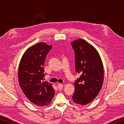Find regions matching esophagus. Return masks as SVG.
Listing matches in <instances>:
<instances>
[{"instance_id": "obj_1", "label": "esophagus", "mask_w": 124, "mask_h": 124, "mask_svg": "<svg viewBox=\"0 0 124 124\" xmlns=\"http://www.w3.org/2000/svg\"><path fill=\"white\" fill-rule=\"evenodd\" d=\"M57 87L59 90H61V89H62V88H63V85L62 84L58 83V85H57Z\"/></svg>"}]
</instances>
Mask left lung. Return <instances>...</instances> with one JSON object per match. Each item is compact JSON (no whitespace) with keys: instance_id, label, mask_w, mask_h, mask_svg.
<instances>
[{"instance_id":"1","label":"left lung","mask_w":124,"mask_h":124,"mask_svg":"<svg viewBox=\"0 0 124 124\" xmlns=\"http://www.w3.org/2000/svg\"><path fill=\"white\" fill-rule=\"evenodd\" d=\"M75 51V70L81 75L74 83L72 97L75 103H89L98 95L104 80V70L101 58L95 47L85 40L73 41Z\"/></svg>"}]
</instances>
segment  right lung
Returning a JSON list of instances; mask_svg holds the SVG:
<instances>
[{"label":"right lung","mask_w":124,"mask_h":124,"mask_svg":"<svg viewBox=\"0 0 124 124\" xmlns=\"http://www.w3.org/2000/svg\"><path fill=\"white\" fill-rule=\"evenodd\" d=\"M52 45L39 43L31 46L23 54L18 71V82L28 99L38 106H47L54 95L52 84L44 81L43 66Z\"/></svg>","instance_id":"right-lung-1"}]
</instances>
